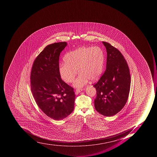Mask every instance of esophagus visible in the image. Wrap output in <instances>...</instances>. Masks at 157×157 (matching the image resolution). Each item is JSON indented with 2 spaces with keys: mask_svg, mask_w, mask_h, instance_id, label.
<instances>
[{
  "mask_svg": "<svg viewBox=\"0 0 157 157\" xmlns=\"http://www.w3.org/2000/svg\"><path fill=\"white\" fill-rule=\"evenodd\" d=\"M83 90V88H80V89H77L76 90H75V94H78L79 93H80V92L82 91V90Z\"/></svg>",
  "mask_w": 157,
  "mask_h": 157,
  "instance_id": "34e87169",
  "label": "esophagus"
}]
</instances>
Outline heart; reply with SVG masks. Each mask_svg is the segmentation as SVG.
Listing matches in <instances>:
<instances>
[{
  "instance_id": "1",
  "label": "heart",
  "mask_w": 157,
  "mask_h": 157,
  "mask_svg": "<svg viewBox=\"0 0 157 157\" xmlns=\"http://www.w3.org/2000/svg\"><path fill=\"white\" fill-rule=\"evenodd\" d=\"M64 60L65 63L59 67L61 78L66 82H72L78 74V69L80 73L74 85L82 87L89 79L95 81L100 78L103 69L104 55L99 47H82L67 53Z\"/></svg>"
}]
</instances>
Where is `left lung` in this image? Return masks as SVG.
Returning <instances> with one entry per match:
<instances>
[{
	"label": "left lung",
	"mask_w": 157,
	"mask_h": 157,
	"mask_svg": "<svg viewBox=\"0 0 157 157\" xmlns=\"http://www.w3.org/2000/svg\"><path fill=\"white\" fill-rule=\"evenodd\" d=\"M102 43L107 52L106 70L94 84L97 91L94 105L100 114L112 116L119 113L127 101L131 77L128 65L121 52L109 43Z\"/></svg>",
	"instance_id": "1"
}]
</instances>
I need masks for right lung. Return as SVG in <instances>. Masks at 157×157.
<instances>
[{
    "instance_id": "obj_1",
    "label": "right lung",
    "mask_w": 157,
    "mask_h": 157,
    "mask_svg": "<svg viewBox=\"0 0 157 157\" xmlns=\"http://www.w3.org/2000/svg\"><path fill=\"white\" fill-rule=\"evenodd\" d=\"M65 42L48 45L33 62L30 74L31 90L36 104L46 115L62 120L74 109V88L63 82L59 73L61 52Z\"/></svg>"
}]
</instances>
